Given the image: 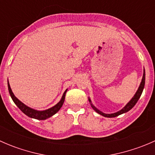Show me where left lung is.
Instances as JSON below:
<instances>
[{
	"mask_svg": "<svg viewBox=\"0 0 155 155\" xmlns=\"http://www.w3.org/2000/svg\"><path fill=\"white\" fill-rule=\"evenodd\" d=\"M145 69H144V70H143V79H142V82H141V83H140V86H139L138 90L137 91L136 94H134V96L133 97L132 99H131L130 101L129 102L126 104L125 107L123 108V109H121V110L118 111V112H115V113H111V114L104 113V112H102L101 111H100L99 109H97V108L95 107L93 104H92L90 98H88V101H89V102H90L91 106V107L93 108L95 112H97L98 114H100V115H103V116H104V117H107V118H114V117L118 116V115H121V114L125 113V112H128V111L130 110V109L136 105V104L137 103L138 100L140 99L142 93H143V89H144V86H145Z\"/></svg>",
	"mask_w": 155,
	"mask_h": 155,
	"instance_id": "8db88e82",
	"label": "left lung"
}]
</instances>
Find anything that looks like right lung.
<instances>
[{
    "instance_id": "1",
    "label": "right lung",
    "mask_w": 155,
    "mask_h": 155,
    "mask_svg": "<svg viewBox=\"0 0 155 155\" xmlns=\"http://www.w3.org/2000/svg\"><path fill=\"white\" fill-rule=\"evenodd\" d=\"M7 85H8L9 92H10L11 98H12V100L13 101V102L15 103V105L19 108L20 110H21L23 113L25 114L26 115H28L30 118H35V119L37 120L47 119V118H50V117H51L52 115H54L55 113H57L59 111V109H60L62 106H63L64 102L65 95H66V92L67 91H68V89L65 91L64 93L63 94V96H62L61 101H59L55 106H54V107H52L51 108H49V109H46V110L39 111L32 109V108H30L29 107H28V106H26L25 104H23L22 102H21V101L14 95V94L12 93V89H11L10 83H9L8 81H7Z\"/></svg>"
}]
</instances>
